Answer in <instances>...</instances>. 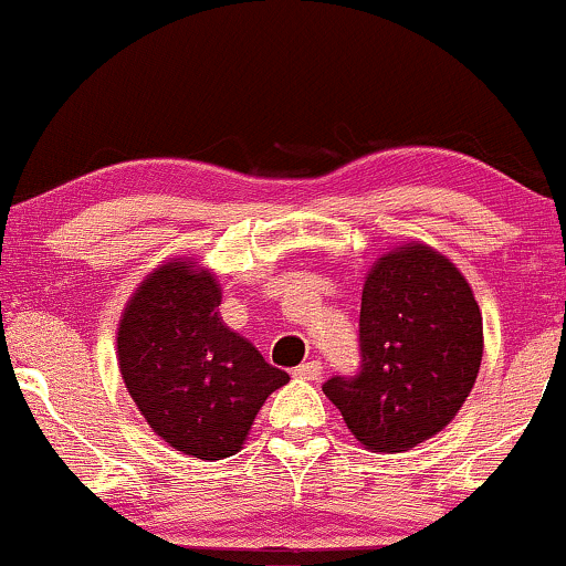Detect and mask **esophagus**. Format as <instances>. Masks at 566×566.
<instances>
[{"label": "esophagus", "instance_id": "obj_1", "mask_svg": "<svg viewBox=\"0 0 566 566\" xmlns=\"http://www.w3.org/2000/svg\"><path fill=\"white\" fill-rule=\"evenodd\" d=\"M294 375L296 378H304V380H319L323 378V365H319V361H304V365H298L296 369H294Z\"/></svg>", "mask_w": 566, "mask_h": 566}]
</instances>
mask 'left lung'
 <instances>
[{
  "label": "left lung",
  "instance_id": "obj_1",
  "mask_svg": "<svg viewBox=\"0 0 566 566\" xmlns=\"http://www.w3.org/2000/svg\"><path fill=\"white\" fill-rule=\"evenodd\" d=\"M483 359V317L470 283L422 243L380 256L359 310V369L323 390L367 449L428 441L462 409Z\"/></svg>",
  "mask_w": 566,
  "mask_h": 566
}]
</instances>
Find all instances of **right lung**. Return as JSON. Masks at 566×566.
<instances>
[{
  "label": "right lung",
  "mask_w": 566,
  "mask_h": 566,
  "mask_svg": "<svg viewBox=\"0 0 566 566\" xmlns=\"http://www.w3.org/2000/svg\"><path fill=\"white\" fill-rule=\"evenodd\" d=\"M220 289L193 262L151 272L125 306L117 359L149 428L197 459L241 449L256 411L289 373L222 325Z\"/></svg>",
  "instance_id": "1"
}]
</instances>
